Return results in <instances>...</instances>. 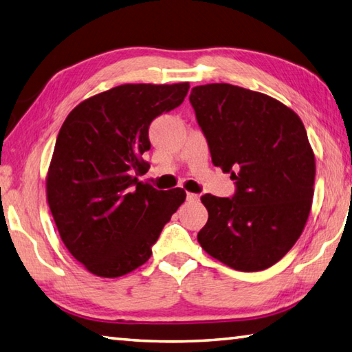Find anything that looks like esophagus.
<instances>
[{"label":"esophagus","instance_id":"1","mask_svg":"<svg viewBox=\"0 0 352 352\" xmlns=\"http://www.w3.org/2000/svg\"><path fill=\"white\" fill-rule=\"evenodd\" d=\"M186 198H188V201H198L199 199V197L197 194H192V192H188V194H186Z\"/></svg>","mask_w":352,"mask_h":352}]
</instances>
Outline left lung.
<instances>
[{
    "instance_id": "8db88e82",
    "label": "left lung",
    "mask_w": 352,
    "mask_h": 352,
    "mask_svg": "<svg viewBox=\"0 0 352 352\" xmlns=\"http://www.w3.org/2000/svg\"><path fill=\"white\" fill-rule=\"evenodd\" d=\"M189 100L213 164L236 184L232 198L201 197L209 219L198 243L235 270H265L290 252L311 210L316 160L304 123L282 102L230 84L194 87Z\"/></svg>"
}]
</instances>
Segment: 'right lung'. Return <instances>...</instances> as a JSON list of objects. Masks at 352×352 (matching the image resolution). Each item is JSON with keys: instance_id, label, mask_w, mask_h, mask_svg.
<instances>
[{"instance_id": "add662e5", "label": "right lung", "mask_w": 352, "mask_h": 352, "mask_svg": "<svg viewBox=\"0 0 352 352\" xmlns=\"http://www.w3.org/2000/svg\"><path fill=\"white\" fill-rule=\"evenodd\" d=\"M188 91L189 82L119 85L80 102L62 123L47 203L62 243L96 276L119 278L146 263L186 199L184 189L157 190L134 172L148 168L151 122Z\"/></svg>"}]
</instances>
